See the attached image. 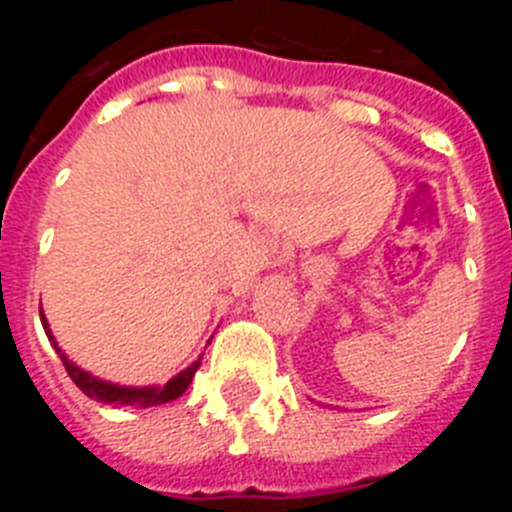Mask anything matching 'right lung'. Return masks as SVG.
Segmentation results:
<instances>
[{
    "instance_id": "1",
    "label": "right lung",
    "mask_w": 512,
    "mask_h": 512,
    "mask_svg": "<svg viewBox=\"0 0 512 512\" xmlns=\"http://www.w3.org/2000/svg\"><path fill=\"white\" fill-rule=\"evenodd\" d=\"M40 320H43V328L45 333H48V338H51V343L56 346L58 356H61L63 366H66V372H69V377L74 379V384L79 387L81 392L87 397H92V400L97 402H110V405H135V408H151V405H164V402H171L176 400V397H182L184 392H187L189 382L194 379V374H197V369H200L202 359L194 361L189 369H184L182 374H176L171 382H166L164 387H117V384H110V382H102V379L92 377V374L81 372L79 366L71 364L66 356L61 354V348H58V343L53 341L51 330H48V323H45V315L43 310H40Z\"/></svg>"
}]
</instances>
